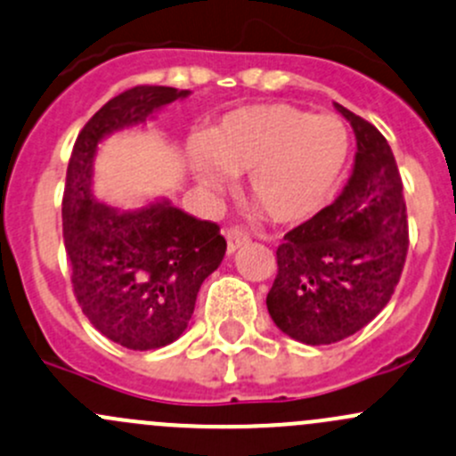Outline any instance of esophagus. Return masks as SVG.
<instances>
[{
	"label": "esophagus",
	"instance_id": "34e87169",
	"mask_svg": "<svg viewBox=\"0 0 456 456\" xmlns=\"http://www.w3.org/2000/svg\"><path fill=\"white\" fill-rule=\"evenodd\" d=\"M224 238H227V253L229 256H232V253H236L238 248H242V247H247L248 242H251V238L247 236V233L242 232V229H227V232H224Z\"/></svg>",
	"mask_w": 456,
	"mask_h": 456
}]
</instances>
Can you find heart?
Wrapping results in <instances>:
<instances>
[{
  "instance_id": "heart-1",
  "label": "heart",
  "mask_w": 456,
  "mask_h": 456,
  "mask_svg": "<svg viewBox=\"0 0 456 456\" xmlns=\"http://www.w3.org/2000/svg\"><path fill=\"white\" fill-rule=\"evenodd\" d=\"M352 155V133L337 115L292 104H256L223 115L191 143L200 188L223 191L227 175H247V196L277 224H299L330 205Z\"/></svg>"
}]
</instances>
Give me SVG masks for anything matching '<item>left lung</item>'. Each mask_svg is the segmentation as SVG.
Segmentation results:
<instances>
[{"instance_id": "left-lung-1", "label": "left lung", "mask_w": 456, "mask_h": 456, "mask_svg": "<svg viewBox=\"0 0 456 456\" xmlns=\"http://www.w3.org/2000/svg\"><path fill=\"white\" fill-rule=\"evenodd\" d=\"M356 135L354 170L338 199L277 247L266 308L277 328L305 345L362 330L400 281L409 224L395 157L382 133L334 102Z\"/></svg>"}]
</instances>
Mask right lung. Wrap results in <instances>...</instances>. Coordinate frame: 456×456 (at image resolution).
Returning <instances> with one entry per match:
<instances>
[{"mask_svg":"<svg viewBox=\"0 0 456 456\" xmlns=\"http://www.w3.org/2000/svg\"><path fill=\"white\" fill-rule=\"evenodd\" d=\"M188 89L140 85L109 100L78 133L67 166L63 238L78 305L98 332L126 349L170 345L188 328L205 277L223 262L220 227L152 200L137 209L100 203L94 161L102 140L143 126Z\"/></svg>","mask_w":456,"mask_h":456,"instance_id":"add662e5","label":"right lung"}]
</instances>
